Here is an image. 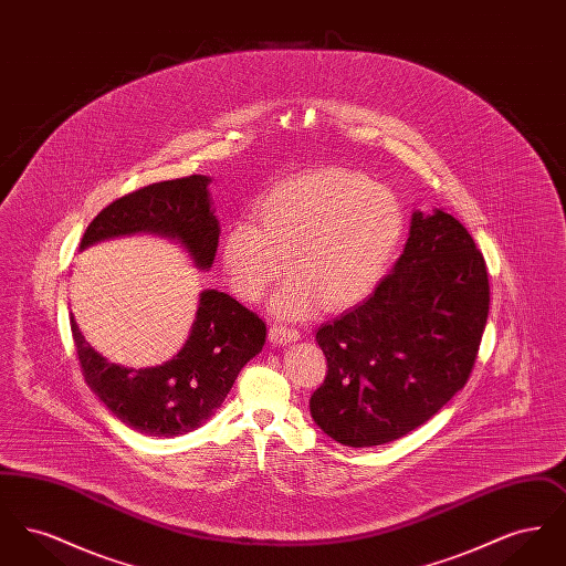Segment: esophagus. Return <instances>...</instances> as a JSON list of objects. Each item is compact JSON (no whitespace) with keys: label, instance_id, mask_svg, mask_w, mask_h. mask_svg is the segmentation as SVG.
<instances>
[{"label":"esophagus","instance_id":"34e87169","mask_svg":"<svg viewBox=\"0 0 566 566\" xmlns=\"http://www.w3.org/2000/svg\"><path fill=\"white\" fill-rule=\"evenodd\" d=\"M298 337H301L298 331L293 326H286V324H273L270 328V339L275 346L291 344V342H296Z\"/></svg>","mask_w":566,"mask_h":566}]
</instances>
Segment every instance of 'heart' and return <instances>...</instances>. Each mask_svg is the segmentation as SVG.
Listing matches in <instances>:
<instances>
[{
	"instance_id": "obj_1",
	"label": "heart",
	"mask_w": 566,
	"mask_h": 566,
	"mask_svg": "<svg viewBox=\"0 0 566 566\" xmlns=\"http://www.w3.org/2000/svg\"><path fill=\"white\" fill-rule=\"evenodd\" d=\"M256 222L235 220L220 245L233 293L263 301L286 270L293 277L273 312L303 318L360 301L390 265L403 235L392 190L348 169H318L275 185L254 206Z\"/></svg>"
}]
</instances>
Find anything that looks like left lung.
<instances>
[{
	"mask_svg": "<svg viewBox=\"0 0 566 566\" xmlns=\"http://www.w3.org/2000/svg\"><path fill=\"white\" fill-rule=\"evenodd\" d=\"M490 305L484 254L452 214L413 212L374 295L323 324L326 377L310 399L335 441L371 448L418 429L467 384Z\"/></svg>",
	"mask_w": 566,
	"mask_h": 566,
	"instance_id": "8db88e82",
	"label": "left lung"
}]
</instances>
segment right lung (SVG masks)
Returning <instances> with one entry per match:
<instances>
[{
    "label": "right lung",
    "instance_id": "right-lung-1",
    "mask_svg": "<svg viewBox=\"0 0 566 566\" xmlns=\"http://www.w3.org/2000/svg\"><path fill=\"white\" fill-rule=\"evenodd\" d=\"M208 176H187L134 190L106 206L81 248L129 233H159L189 250L199 270L212 268L218 218ZM82 376L109 411L150 437H178L201 427L229 395L243 365L263 350L268 326L233 296L203 291L185 348L150 369H127L93 350L72 316Z\"/></svg>",
    "mask_w": 566,
    "mask_h": 566
}]
</instances>
